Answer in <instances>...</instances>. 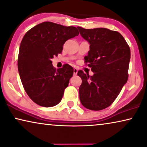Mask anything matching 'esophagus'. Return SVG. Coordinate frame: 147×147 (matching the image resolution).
<instances>
[{
  "label": "esophagus",
  "mask_w": 147,
  "mask_h": 147,
  "mask_svg": "<svg viewBox=\"0 0 147 147\" xmlns=\"http://www.w3.org/2000/svg\"><path fill=\"white\" fill-rule=\"evenodd\" d=\"M78 74V69H76V68H74V75H77Z\"/></svg>",
  "instance_id": "34e87169"
}]
</instances>
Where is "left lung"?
Here are the masks:
<instances>
[{
	"instance_id": "left-lung-1",
	"label": "left lung",
	"mask_w": 147,
	"mask_h": 147,
	"mask_svg": "<svg viewBox=\"0 0 147 147\" xmlns=\"http://www.w3.org/2000/svg\"><path fill=\"white\" fill-rule=\"evenodd\" d=\"M78 29L90 43V51L84 59L94 72L92 76L82 70L78 72L82 80L80 102L89 110H103L111 105L127 82L130 47L117 31L106 28Z\"/></svg>"
}]
</instances>
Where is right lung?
<instances>
[{
    "label": "right lung",
    "instance_id": "1",
    "mask_svg": "<svg viewBox=\"0 0 147 147\" xmlns=\"http://www.w3.org/2000/svg\"><path fill=\"white\" fill-rule=\"evenodd\" d=\"M78 35L75 27L43 22L24 35L19 47L18 70L26 93L38 105L52 107L61 100L74 69L65 64L56 69L51 59L61 53L67 40Z\"/></svg>",
    "mask_w": 147,
    "mask_h": 147
}]
</instances>
